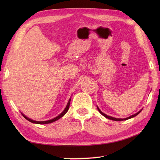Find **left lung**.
Returning a JSON list of instances; mask_svg holds the SVG:
<instances>
[{
	"instance_id": "obj_1",
	"label": "left lung",
	"mask_w": 160,
	"mask_h": 160,
	"mask_svg": "<svg viewBox=\"0 0 160 160\" xmlns=\"http://www.w3.org/2000/svg\"><path fill=\"white\" fill-rule=\"evenodd\" d=\"M97 108H98V107H97ZM98 110L99 111L100 113L103 116H104L105 118H108V119H109V120H114V121H122V120H128V119H130V118H133V117H135V116H136V115H138L139 113H140V112L142 111V110H140V111L138 112L137 113H135V114H134V115H131V116H130V117L127 118H124V119H121V118H113V117L108 116V115H106V114L103 113L102 112V111L100 110V108H98Z\"/></svg>"
}]
</instances>
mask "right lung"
<instances>
[{
  "mask_svg": "<svg viewBox=\"0 0 160 160\" xmlns=\"http://www.w3.org/2000/svg\"><path fill=\"white\" fill-rule=\"evenodd\" d=\"M70 101H71V99H69V102H68V103H67V107H66V108H64V110L62 112V113H61L58 116H57L56 118H53V119H52V120H47V121H42V122H39V121H35V120H31V119H29V118H28V117H26L25 115H23L22 113H21V114L22 115V116L25 118L26 120H28V121H29V122H32V123H35V124H49V123H52V122H55V121H56V120H59L60 118H62L63 115H65V113H67V112L68 111V110H69V105H70Z\"/></svg>",
  "mask_w": 160,
  "mask_h": 160,
  "instance_id": "right-lung-1",
  "label": "right lung"
}]
</instances>
